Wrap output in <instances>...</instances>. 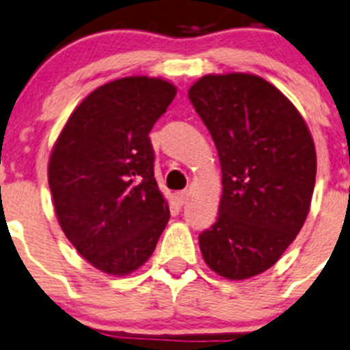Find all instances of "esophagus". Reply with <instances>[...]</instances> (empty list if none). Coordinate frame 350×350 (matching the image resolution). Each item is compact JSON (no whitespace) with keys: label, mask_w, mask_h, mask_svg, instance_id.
<instances>
[{"label":"esophagus","mask_w":350,"mask_h":350,"mask_svg":"<svg viewBox=\"0 0 350 350\" xmlns=\"http://www.w3.org/2000/svg\"><path fill=\"white\" fill-rule=\"evenodd\" d=\"M176 198H178V201L181 204H185V203H188V200H189V191H178L176 193Z\"/></svg>","instance_id":"esophagus-1"}]
</instances>
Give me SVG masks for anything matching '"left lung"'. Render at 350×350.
Segmentation results:
<instances>
[{"label":"left lung","mask_w":350,"mask_h":350,"mask_svg":"<svg viewBox=\"0 0 350 350\" xmlns=\"http://www.w3.org/2000/svg\"><path fill=\"white\" fill-rule=\"evenodd\" d=\"M188 96L217 147L224 186L201 256L218 276L249 280L278 262L308 217L313 137L295 105L256 74H206Z\"/></svg>","instance_id":"8db88e82"}]
</instances>
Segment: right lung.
<instances>
[{
  "label": "right lung",
  "instance_id": "add662e5",
  "mask_svg": "<svg viewBox=\"0 0 350 350\" xmlns=\"http://www.w3.org/2000/svg\"><path fill=\"white\" fill-rule=\"evenodd\" d=\"M176 93L161 77L109 81L77 105L52 147L47 174L59 225L101 273L142 267L171 217L149 132Z\"/></svg>",
  "mask_w": 350,
  "mask_h": 350
}]
</instances>
